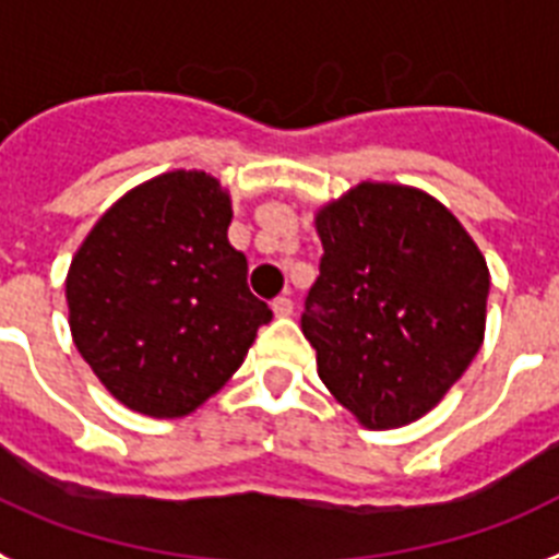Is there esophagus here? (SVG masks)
Masks as SVG:
<instances>
[{
	"mask_svg": "<svg viewBox=\"0 0 559 559\" xmlns=\"http://www.w3.org/2000/svg\"><path fill=\"white\" fill-rule=\"evenodd\" d=\"M271 311H274L276 317H290V313H294V302H290L288 297H276L274 302H271Z\"/></svg>",
	"mask_w": 559,
	"mask_h": 559,
	"instance_id": "34e87169",
	"label": "esophagus"
}]
</instances>
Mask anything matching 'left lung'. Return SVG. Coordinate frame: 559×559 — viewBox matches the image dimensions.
<instances>
[{"instance_id": "8db88e82", "label": "left lung", "mask_w": 559, "mask_h": 559, "mask_svg": "<svg viewBox=\"0 0 559 559\" xmlns=\"http://www.w3.org/2000/svg\"><path fill=\"white\" fill-rule=\"evenodd\" d=\"M317 230L325 253L302 334L320 380L366 428L414 423L483 345V253L435 197L389 182L325 205Z\"/></svg>"}]
</instances>
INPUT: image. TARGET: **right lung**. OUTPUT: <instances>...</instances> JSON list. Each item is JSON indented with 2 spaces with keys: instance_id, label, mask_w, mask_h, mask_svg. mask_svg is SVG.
Segmentation results:
<instances>
[{
  "instance_id": "1",
  "label": "right lung",
  "mask_w": 559,
  "mask_h": 559,
  "mask_svg": "<svg viewBox=\"0 0 559 559\" xmlns=\"http://www.w3.org/2000/svg\"><path fill=\"white\" fill-rule=\"evenodd\" d=\"M230 200L202 170L133 188L94 225L68 271L82 359L131 412L186 417L216 394L271 308L230 248Z\"/></svg>"
}]
</instances>
